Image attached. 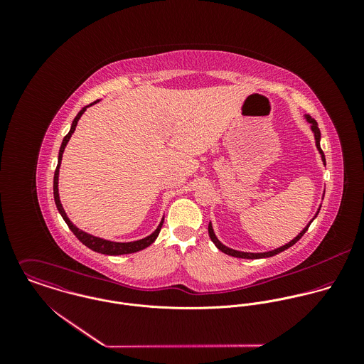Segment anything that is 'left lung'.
<instances>
[{
  "mask_svg": "<svg viewBox=\"0 0 364 364\" xmlns=\"http://www.w3.org/2000/svg\"><path fill=\"white\" fill-rule=\"evenodd\" d=\"M304 119L311 124V132L312 134H314V139H315V146H316V150H318V153H319V156H321V159H322V164L323 165H326V162H325V156H323V151L321 150V144H319V141H321V132H319V129H318V123L312 119L310 114H304ZM322 199H323V195H322ZM319 210H321V205H319V208L316 210V213H315V215L312 217L311 221L299 232V235H296L291 241H289L287 244H284V245H282V247H279V248H274V250H272V251H266V252H244V251H237V250H232V248H228L227 245H224L218 238H217V235H215V232H214V230H213V224H211V221L208 223V235H210V240L213 241V244L221 251V252H224V254H227V255H230V257H235V258H242V259H262V258H270V257H274V255H277V254H280V252H283V251H286V250H289L290 247H293L304 234H306V231L309 230V227L311 225L312 221H314V218L318 215V213H319Z\"/></svg>",
  "mask_w": 364,
  "mask_h": 364,
  "instance_id": "8db88e82",
  "label": "left lung"
}]
</instances>
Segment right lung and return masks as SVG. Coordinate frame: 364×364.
Segmentation results:
<instances>
[{
	"label": "right lung",
	"instance_id": "add662e5",
	"mask_svg": "<svg viewBox=\"0 0 364 364\" xmlns=\"http://www.w3.org/2000/svg\"><path fill=\"white\" fill-rule=\"evenodd\" d=\"M98 102H100V100L95 101V102H92V104L84 106V107L78 112V114H77L75 119L73 120V124H71V127H70L68 134L63 139V143H61L60 151H58L57 168H55V171H54V179H53L54 203H55V208L58 210V213L61 214L63 220H64L65 224L68 225V228H70V230L74 232V235H75L85 247H88L90 250H92V251H95V252H98V254H104V255H127V254H134V252H137V251H141V250L150 247V245L156 241V237H158V234H159V231H161L162 223H164V215H162V218H161L158 227H156V230H154L150 235H147V237H144V238H141V240H137V241L116 242V241L105 240V238H101V237H95V235H92V234H88V232L80 230L77 225H74V224L70 221V218H68L65 210H64L61 202H60V195H58V173H60V165H61V159H63V153H64V150H65V147H67V144H68V141H70L73 133L75 132L77 123H78V120L81 119V116L84 114V112H85L90 106L98 104Z\"/></svg>",
	"mask_w": 364,
	"mask_h": 364
}]
</instances>
